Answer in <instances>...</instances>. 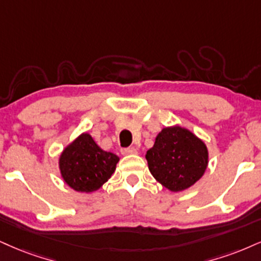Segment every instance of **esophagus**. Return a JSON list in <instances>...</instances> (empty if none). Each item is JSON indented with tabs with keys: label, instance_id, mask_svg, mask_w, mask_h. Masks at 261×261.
<instances>
[{
	"label": "esophagus",
	"instance_id": "obj_1",
	"mask_svg": "<svg viewBox=\"0 0 261 261\" xmlns=\"http://www.w3.org/2000/svg\"><path fill=\"white\" fill-rule=\"evenodd\" d=\"M137 150L134 147H128V148H122L121 149V154L124 155H128V154H136Z\"/></svg>",
	"mask_w": 261,
	"mask_h": 261
}]
</instances>
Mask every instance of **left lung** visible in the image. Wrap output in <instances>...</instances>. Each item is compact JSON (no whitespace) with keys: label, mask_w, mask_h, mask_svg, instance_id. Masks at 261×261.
<instances>
[{"label":"left lung","mask_w":261,"mask_h":261,"mask_svg":"<svg viewBox=\"0 0 261 261\" xmlns=\"http://www.w3.org/2000/svg\"><path fill=\"white\" fill-rule=\"evenodd\" d=\"M150 174L168 190L178 192L203 176L208 149L203 141L180 126L165 127L146 154Z\"/></svg>","instance_id":"left-lung-1"}]
</instances>
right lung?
Wrapping results in <instances>:
<instances>
[{
	"instance_id": "obj_1",
	"label": "right lung",
	"mask_w": 261,
	"mask_h": 261,
	"mask_svg": "<svg viewBox=\"0 0 261 261\" xmlns=\"http://www.w3.org/2000/svg\"><path fill=\"white\" fill-rule=\"evenodd\" d=\"M118 162V155L100 149L89 134H83L63 150L59 168L73 190L93 192L108 181Z\"/></svg>"
}]
</instances>
